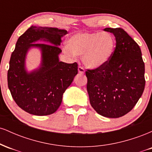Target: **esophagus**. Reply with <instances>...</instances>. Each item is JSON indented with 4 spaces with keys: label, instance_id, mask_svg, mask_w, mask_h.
I'll use <instances>...</instances> for the list:
<instances>
[{
    "label": "esophagus",
    "instance_id": "34e87169",
    "mask_svg": "<svg viewBox=\"0 0 152 152\" xmlns=\"http://www.w3.org/2000/svg\"><path fill=\"white\" fill-rule=\"evenodd\" d=\"M78 73H79V74H84V72H85L84 69H83L82 66H78Z\"/></svg>",
    "mask_w": 152,
    "mask_h": 152
}]
</instances>
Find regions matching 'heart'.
<instances>
[{
    "label": "heart",
    "instance_id": "b5f03b06",
    "mask_svg": "<svg viewBox=\"0 0 152 152\" xmlns=\"http://www.w3.org/2000/svg\"><path fill=\"white\" fill-rule=\"evenodd\" d=\"M115 43L114 36L109 32L78 33L69 38L67 51L75 56H82L87 67L98 69L109 62Z\"/></svg>",
    "mask_w": 152,
    "mask_h": 152
}]
</instances>
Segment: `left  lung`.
<instances>
[{
	"label": "left lung",
	"instance_id": "8db88e82",
	"mask_svg": "<svg viewBox=\"0 0 152 152\" xmlns=\"http://www.w3.org/2000/svg\"><path fill=\"white\" fill-rule=\"evenodd\" d=\"M116 38L109 62L87 69L86 88L90 104L98 114L108 118L124 116L134 107L145 86L144 63L139 45L121 28H106Z\"/></svg>",
	"mask_w": 152,
	"mask_h": 152
}]
</instances>
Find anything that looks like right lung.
I'll list each match as a JSON object with an SVG mask.
<instances>
[{
  "mask_svg": "<svg viewBox=\"0 0 152 152\" xmlns=\"http://www.w3.org/2000/svg\"><path fill=\"white\" fill-rule=\"evenodd\" d=\"M66 30L31 26L18 38L11 54L8 71V86L13 100L20 109L33 115L46 116L53 114L62 102L66 88L78 73V64L59 61V48ZM38 39L49 42L35 44ZM31 47L42 51L41 67L33 72L25 69V58Z\"/></svg>",
  "mask_w": 152,
  "mask_h": 152,
  "instance_id": "obj_1",
  "label": "right lung"
}]
</instances>
